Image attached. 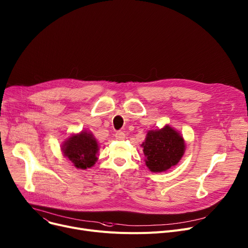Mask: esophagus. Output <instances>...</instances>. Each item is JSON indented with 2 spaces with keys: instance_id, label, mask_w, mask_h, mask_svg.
Listing matches in <instances>:
<instances>
[{
  "instance_id": "esophagus-1",
  "label": "esophagus",
  "mask_w": 248,
  "mask_h": 248,
  "mask_svg": "<svg viewBox=\"0 0 248 248\" xmlns=\"http://www.w3.org/2000/svg\"><path fill=\"white\" fill-rule=\"evenodd\" d=\"M124 138H125V135L124 133H123V131H117V133H115V139L118 140H124Z\"/></svg>"
}]
</instances>
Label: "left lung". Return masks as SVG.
<instances>
[{
    "label": "left lung",
    "mask_w": 248,
    "mask_h": 248,
    "mask_svg": "<svg viewBox=\"0 0 248 248\" xmlns=\"http://www.w3.org/2000/svg\"><path fill=\"white\" fill-rule=\"evenodd\" d=\"M141 147L148 170L162 172L179 162L186 152V141L179 131L166 124L161 128L148 130Z\"/></svg>",
    "instance_id": "left-lung-1"
}]
</instances>
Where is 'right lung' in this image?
<instances>
[{
    "mask_svg": "<svg viewBox=\"0 0 248 248\" xmlns=\"http://www.w3.org/2000/svg\"><path fill=\"white\" fill-rule=\"evenodd\" d=\"M62 153L72 161L76 169H90L97 160V140L91 131L81 130L65 139L62 144Z\"/></svg>",
    "mask_w": 248,
    "mask_h": 248,
    "instance_id": "obj_1",
    "label": "right lung"
}]
</instances>
